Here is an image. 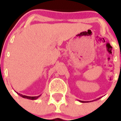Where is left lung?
I'll list each match as a JSON object with an SVG mask.
<instances>
[{
	"mask_svg": "<svg viewBox=\"0 0 121 121\" xmlns=\"http://www.w3.org/2000/svg\"><path fill=\"white\" fill-rule=\"evenodd\" d=\"M99 99H100V98H98L97 99H95V100H97ZM79 102H82V103H85V102H88V101H82V100H79Z\"/></svg>",
	"mask_w": 121,
	"mask_h": 121,
	"instance_id": "left-lung-1",
	"label": "left lung"
}]
</instances>
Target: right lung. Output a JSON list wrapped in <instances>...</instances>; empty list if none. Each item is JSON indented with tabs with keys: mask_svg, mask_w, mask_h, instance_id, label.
<instances>
[{
	"mask_svg": "<svg viewBox=\"0 0 121 121\" xmlns=\"http://www.w3.org/2000/svg\"><path fill=\"white\" fill-rule=\"evenodd\" d=\"M17 94L19 95H20L21 97H22L23 98H25V99H30V100H36L37 99L38 97H39L41 96L39 95V96H36V97H30V96H26V95H22V94H19V93H17Z\"/></svg>",
	"mask_w": 121,
	"mask_h": 121,
	"instance_id": "obj_1",
	"label": "right lung"
}]
</instances>
